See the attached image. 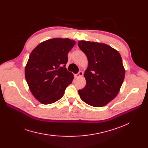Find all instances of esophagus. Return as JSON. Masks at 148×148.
<instances>
[{
  "label": "esophagus",
  "mask_w": 148,
  "mask_h": 148,
  "mask_svg": "<svg viewBox=\"0 0 148 148\" xmlns=\"http://www.w3.org/2000/svg\"><path fill=\"white\" fill-rule=\"evenodd\" d=\"M83 72L79 71L78 73L75 74V78H80V77H82L83 75Z\"/></svg>",
  "instance_id": "obj_1"
}]
</instances>
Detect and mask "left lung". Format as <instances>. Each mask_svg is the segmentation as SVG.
I'll return each instance as SVG.
<instances>
[{
	"mask_svg": "<svg viewBox=\"0 0 148 148\" xmlns=\"http://www.w3.org/2000/svg\"><path fill=\"white\" fill-rule=\"evenodd\" d=\"M78 45L88 59L84 72L85 87L78 90L82 101L100 107L108 104L118 95L125 77L119 53L105 44L80 41Z\"/></svg>",
	"mask_w": 148,
	"mask_h": 148,
	"instance_id": "obj_1",
	"label": "left lung"
}]
</instances>
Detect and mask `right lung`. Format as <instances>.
Listing matches in <instances>:
<instances>
[{"label": "right lung", "mask_w": 148, "mask_h": 148, "mask_svg": "<svg viewBox=\"0 0 148 148\" xmlns=\"http://www.w3.org/2000/svg\"><path fill=\"white\" fill-rule=\"evenodd\" d=\"M75 42L68 38H53L39 44L31 52L25 77L35 98L44 104L57 101L74 79L65 68L68 53Z\"/></svg>", "instance_id": "obj_1"}]
</instances>
